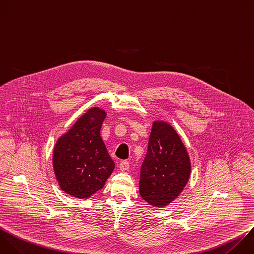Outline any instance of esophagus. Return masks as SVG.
Listing matches in <instances>:
<instances>
[{
    "label": "esophagus",
    "instance_id": "1",
    "mask_svg": "<svg viewBox=\"0 0 254 254\" xmlns=\"http://www.w3.org/2000/svg\"><path fill=\"white\" fill-rule=\"evenodd\" d=\"M120 170L122 171V172H124V171H126V170H128V168H129V162L128 161H126V160H123L121 163H120Z\"/></svg>",
    "mask_w": 254,
    "mask_h": 254
}]
</instances>
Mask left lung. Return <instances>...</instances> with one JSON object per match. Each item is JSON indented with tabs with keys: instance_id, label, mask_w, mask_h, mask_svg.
Masks as SVG:
<instances>
[{
	"instance_id": "1",
	"label": "left lung",
	"mask_w": 254,
	"mask_h": 254,
	"mask_svg": "<svg viewBox=\"0 0 254 254\" xmlns=\"http://www.w3.org/2000/svg\"><path fill=\"white\" fill-rule=\"evenodd\" d=\"M190 174V158L175 129L155 122L140 170L141 196L154 206H165L183 190Z\"/></svg>"
}]
</instances>
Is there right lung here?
I'll return each mask as SVG.
<instances>
[{
	"instance_id": "right-lung-1",
	"label": "right lung",
	"mask_w": 254,
	"mask_h": 254,
	"mask_svg": "<svg viewBox=\"0 0 254 254\" xmlns=\"http://www.w3.org/2000/svg\"><path fill=\"white\" fill-rule=\"evenodd\" d=\"M105 111L91 108L59 139L54 151V169L63 190L78 198L103 188L115 164L100 137Z\"/></svg>"
}]
</instances>
